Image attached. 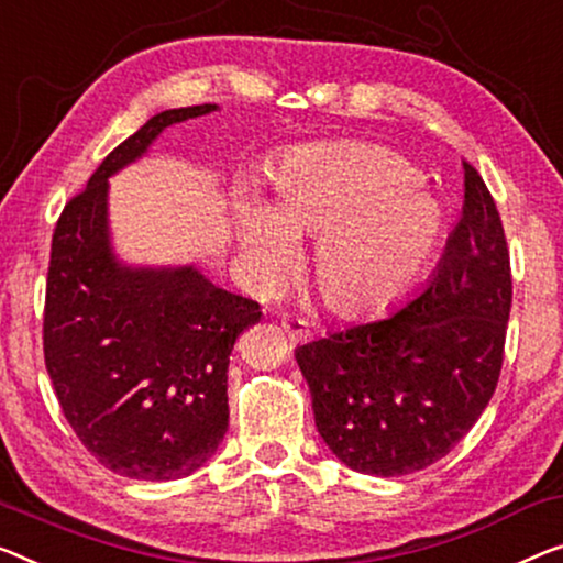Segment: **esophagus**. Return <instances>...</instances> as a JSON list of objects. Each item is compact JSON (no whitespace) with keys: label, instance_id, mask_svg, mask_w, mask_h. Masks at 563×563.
Masks as SVG:
<instances>
[{"label":"esophagus","instance_id":"obj_1","mask_svg":"<svg viewBox=\"0 0 563 563\" xmlns=\"http://www.w3.org/2000/svg\"><path fill=\"white\" fill-rule=\"evenodd\" d=\"M283 329H285V333H288L290 341H306V339H310V325L303 321V318L285 316L283 318Z\"/></svg>","mask_w":563,"mask_h":563}]
</instances>
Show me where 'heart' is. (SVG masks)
<instances>
[{
  "mask_svg": "<svg viewBox=\"0 0 563 563\" xmlns=\"http://www.w3.org/2000/svg\"><path fill=\"white\" fill-rule=\"evenodd\" d=\"M442 230V205L412 166L362 141L292 148L273 166L267 201L247 187L232 195V234L253 288L273 290L296 265V240L316 234L310 275L341 316L397 306Z\"/></svg>",
  "mask_w": 563,
  "mask_h": 563,
  "instance_id": "heart-1",
  "label": "heart"
}]
</instances>
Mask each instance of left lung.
<instances>
[{
	"instance_id": "1",
	"label": "left lung",
	"mask_w": 563,
	"mask_h": 563,
	"mask_svg": "<svg viewBox=\"0 0 563 563\" xmlns=\"http://www.w3.org/2000/svg\"><path fill=\"white\" fill-rule=\"evenodd\" d=\"M510 296L496 201L465 164L463 217L432 278L397 313L296 349L333 455L376 477L417 473L448 455L496 391Z\"/></svg>"
}]
</instances>
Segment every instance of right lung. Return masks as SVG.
I'll list each match as a JSON object with an SVG mask.
<instances>
[{"mask_svg": "<svg viewBox=\"0 0 563 563\" xmlns=\"http://www.w3.org/2000/svg\"><path fill=\"white\" fill-rule=\"evenodd\" d=\"M214 111L201 103L151 115L103 158L53 234L47 374L78 440L131 481H176L212 460L230 422L234 341L263 316L195 263L133 265L113 245L108 179L144 158L166 129Z\"/></svg>", "mask_w": 563, "mask_h": 563, "instance_id": "1", "label": "right lung"}]
</instances>
